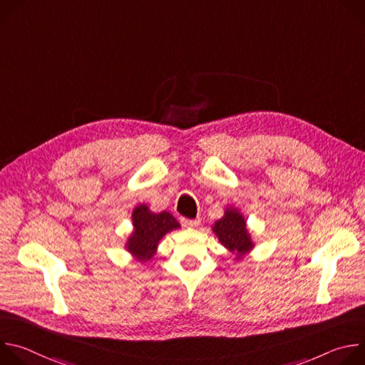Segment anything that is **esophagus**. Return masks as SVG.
I'll list each match as a JSON object with an SVG mask.
<instances>
[{"label": "esophagus", "instance_id": "esophagus-1", "mask_svg": "<svg viewBox=\"0 0 365 365\" xmlns=\"http://www.w3.org/2000/svg\"><path fill=\"white\" fill-rule=\"evenodd\" d=\"M200 224V220H186V218H182V225L186 227V228H195Z\"/></svg>", "mask_w": 365, "mask_h": 365}]
</instances>
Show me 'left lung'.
Instances as JSON below:
<instances>
[{
  "label": "left lung",
  "mask_w": 365,
  "mask_h": 365,
  "mask_svg": "<svg viewBox=\"0 0 365 365\" xmlns=\"http://www.w3.org/2000/svg\"><path fill=\"white\" fill-rule=\"evenodd\" d=\"M212 232L218 237V241L234 255V259L240 262L252 248L254 241L247 228L244 215L234 206H227L224 217L214 222Z\"/></svg>",
  "instance_id": "8db88e82"
}]
</instances>
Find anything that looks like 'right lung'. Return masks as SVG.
Segmentation results:
<instances>
[{
    "label": "right lung",
    "instance_id": "obj_1",
    "mask_svg": "<svg viewBox=\"0 0 365 365\" xmlns=\"http://www.w3.org/2000/svg\"><path fill=\"white\" fill-rule=\"evenodd\" d=\"M133 232L128 235L125 250L140 263H145L158 252L159 242L162 238L180 228L176 218L168 212H153L148 205L140 203L133 210Z\"/></svg>",
    "mask_w": 365,
    "mask_h": 365
}]
</instances>
